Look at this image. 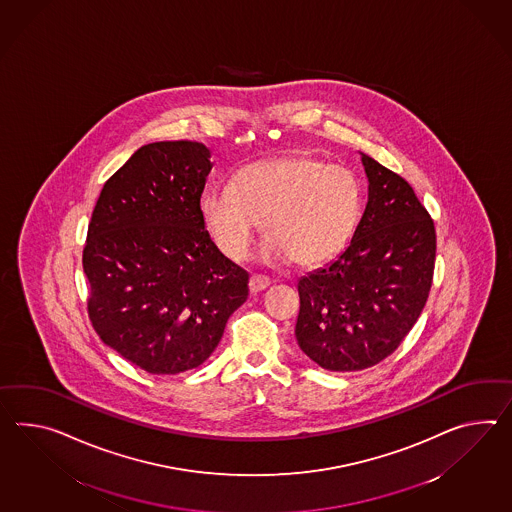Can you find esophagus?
<instances>
[{
    "mask_svg": "<svg viewBox=\"0 0 512 512\" xmlns=\"http://www.w3.org/2000/svg\"><path fill=\"white\" fill-rule=\"evenodd\" d=\"M270 279L264 277V275H251L250 279V290L251 292H261L264 288L270 287Z\"/></svg>",
    "mask_w": 512,
    "mask_h": 512,
    "instance_id": "obj_1",
    "label": "esophagus"
}]
</instances>
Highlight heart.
Masks as SVG:
<instances>
[{"mask_svg":"<svg viewBox=\"0 0 512 512\" xmlns=\"http://www.w3.org/2000/svg\"><path fill=\"white\" fill-rule=\"evenodd\" d=\"M201 211L231 261L250 255L264 222L268 261L318 266L348 244L361 212V185L346 168L311 157L259 161L242 168L231 188L209 190Z\"/></svg>","mask_w":512,"mask_h":512,"instance_id":"1","label":"heart"}]
</instances>
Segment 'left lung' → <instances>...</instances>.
Instances as JSON below:
<instances>
[{
    "mask_svg": "<svg viewBox=\"0 0 512 512\" xmlns=\"http://www.w3.org/2000/svg\"><path fill=\"white\" fill-rule=\"evenodd\" d=\"M368 203L348 248L301 277L296 338L331 372L387 359L424 311L433 285L435 222L411 185L362 155Z\"/></svg>",
    "mask_w": 512,
    "mask_h": 512,
    "instance_id": "obj_1",
    "label": "left lung"
}]
</instances>
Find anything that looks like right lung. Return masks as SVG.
Listing matches in <instances>:
<instances>
[{
  "label": "right lung",
  "instance_id": "1",
  "mask_svg": "<svg viewBox=\"0 0 512 512\" xmlns=\"http://www.w3.org/2000/svg\"><path fill=\"white\" fill-rule=\"evenodd\" d=\"M209 157L192 140L142 146L105 181L88 224V318L107 346L148 374L198 368L248 298L250 274L205 229Z\"/></svg>",
  "mask_w": 512,
  "mask_h": 512
}]
</instances>
